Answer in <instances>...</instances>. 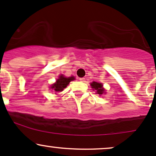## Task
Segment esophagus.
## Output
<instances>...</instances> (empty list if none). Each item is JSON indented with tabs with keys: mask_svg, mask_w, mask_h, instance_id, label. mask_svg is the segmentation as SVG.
Segmentation results:
<instances>
[{
	"mask_svg": "<svg viewBox=\"0 0 156 156\" xmlns=\"http://www.w3.org/2000/svg\"><path fill=\"white\" fill-rule=\"evenodd\" d=\"M80 81H81V82H85V78H80Z\"/></svg>",
	"mask_w": 156,
	"mask_h": 156,
	"instance_id": "34e87169",
	"label": "esophagus"
}]
</instances>
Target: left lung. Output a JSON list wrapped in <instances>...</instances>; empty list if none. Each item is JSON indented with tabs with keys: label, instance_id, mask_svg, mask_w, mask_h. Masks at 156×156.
<instances>
[{
	"label": "left lung",
	"instance_id": "obj_1",
	"mask_svg": "<svg viewBox=\"0 0 156 156\" xmlns=\"http://www.w3.org/2000/svg\"><path fill=\"white\" fill-rule=\"evenodd\" d=\"M91 88L96 90L99 94H102L103 91H104V88H103V84L102 83H98V82H93V83H91Z\"/></svg>",
	"mask_w": 156,
	"mask_h": 156
}]
</instances>
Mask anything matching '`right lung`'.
<instances>
[{
    "instance_id": "obj_1",
    "label": "right lung",
    "mask_w": 156,
    "mask_h": 156,
    "mask_svg": "<svg viewBox=\"0 0 156 156\" xmlns=\"http://www.w3.org/2000/svg\"><path fill=\"white\" fill-rule=\"evenodd\" d=\"M75 80L73 76H71V77H65L63 75L58 77V79L56 80V83H54L51 86L52 89H53V91L56 92H60L63 91V89L67 87V85L69 84V83L72 80Z\"/></svg>"
}]
</instances>
